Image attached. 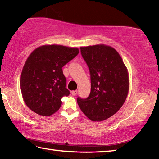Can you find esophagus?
<instances>
[{
    "instance_id": "1",
    "label": "esophagus",
    "mask_w": 159,
    "mask_h": 159,
    "mask_svg": "<svg viewBox=\"0 0 159 159\" xmlns=\"http://www.w3.org/2000/svg\"><path fill=\"white\" fill-rule=\"evenodd\" d=\"M71 95L73 96H76L77 95V90H73L71 91Z\"/></svg>"
}]
</instances>
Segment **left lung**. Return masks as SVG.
<instances>
[{"instance_id": "8db88e82", "label": "left lung", "mask_w": 159, "mask_h": 159, "mask_svg": "<svg viewBox=\"0 0 159 159\" xmlns=\"http://www.w3.org/2000/svg\"><path fill=\"white\" fill-rule=\"evenodd\" d=\"M89 68L90 95L77 98L83 114L93 121H102L115 114L123 106L129 90L128 69L114 48L105 45L80 47Z\"/></svg>"}]
</instances>
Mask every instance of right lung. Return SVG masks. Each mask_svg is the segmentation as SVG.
<instances>
[{
  "label": "right lung",
  "instance_id": "right-lung-1",
  "mask_svg": "<svg viewBox=\"0 0 159 159\" xmlns=\"http://www.w3.org/2000/svg\"><path fill=\"white\" fill-rule=\"evenodd\" d=\"M79 52L77 48L45 45L30 54L20 79L21 94L29 109L48 116L60 108L61 99L70 94L62 67Z\"/></svg>",
  "mask_w": 159,
  "mask_h": 159
}]
</instances>
